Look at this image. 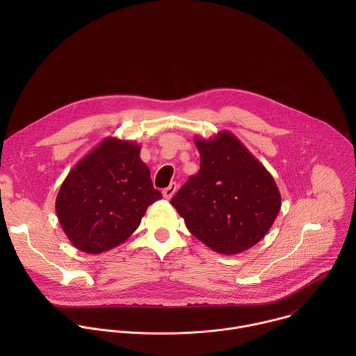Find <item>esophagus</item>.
<instances>
[{
    "instance_id": "obj_1",
    "label": "esophagus",
    "mask_w": 356,
    "mask_h": 356,
    "mask_svg": "<svg viewBox=\"0 0 356 356\" xmlns=\"http://www.w3.org/2000/svg\"><path fill=\"white\" fill-rule=\"evenodd\" d=\"M176 188H177V184L176 183H170L166 188H163V191H162V194H163V197L165 198H172L173 197V194L176 193Z\"/></svg>"
}]
</instances>
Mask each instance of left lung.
Here are the masks:
<instances>
[{"label": "left lung", "instance_id": "obj_1", "mask_svg": "<svg viewBox=\"0 0 356 356\" xmlns=\"http://www.w3.org/2000/svg\"><path fill=\"white\" fill-rule=\"evenodd\" d=\"M194 142L200 172L170 202L197 239L222 255H236L268 234L282 207L280 191L234 134L221 131Z\"/></svg>", "mask_w": 356, "mask_h": 356}]
</instances>
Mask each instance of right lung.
Masks as SVG:
<instances>
[{"label": "right lung", "instance_id": "add662e5", "mask_svg": "<svg viewBox=\"0 0 356 356\" xmlns=\"http://www.w3.org/2000/svg\"><path fill=\"white\" fill-rule=\"evenodd\" d=\"M134 140L106 138L69 172L56 197L59 222L74 248L107 252L139 227L162 198Z\"/></svg>", "mask_w": 356, "mask_h": 356}]
</instances>
